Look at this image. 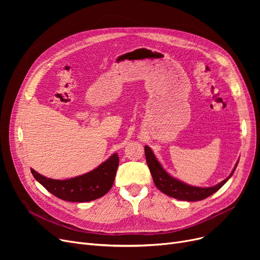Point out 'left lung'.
Masks as SVG:
<instances>
[{
	"label": "left lung",
	"mask_w": 260,
	"mask_h": 260,
	"mask_svg": "<svg viewBox=\"0 0 260 260\" xmlns=\"http://www.w3.org/2000/svg\"><path fill=\"white\" fill-rule=\"evenodd\" d=\"M144 153H145L147 166L149 171H151L155 185L161 190L162 193H165L176 199L185 200V201H198V200L206 199L212 194H214L215 192H217V190L230 179V177L233 175L238 165L237 162L235 169L231 173V175L228 177V178L221 181L220 183H218L217 185L211 186V187H197V186L187 185L179 180L173 178L172 176H170L160 166V163L158 162L155 155L153 154L152 149L148 146L144 147Z\"/></svg>",
	"instance_id": "obj_1"
}]
</instances>
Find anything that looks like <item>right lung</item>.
I'll return each instance as SVG.
<instances>
[{"label":"right lung","mask_w":260,"mask_h":260,"mask_svg":"<svg viewBox=\"0 0 260 260\" xmlns=\"http://www.w3.org/2000/svg\"><path fill=\"white\" fill-rule=\"evenodd\" d=\"M119 157L114 154L97 169L66 180L47 178L31 169V174L49 193L56 197L72 202H87L104 196L113 186Z\"/></svg>","instance_id":"obj_1"}]
</instances>
